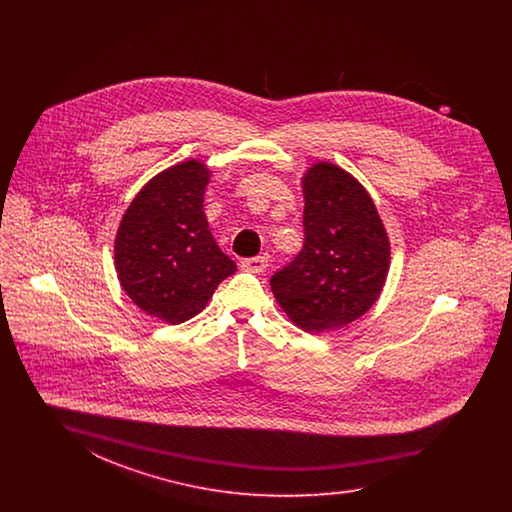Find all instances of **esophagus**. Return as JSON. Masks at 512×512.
Wrapping results in <instances>:
<instances>
[{
    "instance_id": "34e87169",
    "label": "esophagus",
    "mask_w": 512,
    "mask_h": 512,
    "mask_svg": "<svg viewBox=\"0 0 512 512\" xmlns=\"http://www.w3.org/2000/svg\"><path fill=\"white\" fill-rule=\"evenodd\" d=\"M268 267V259L267 257H249V259H242V268L244 270H249V272H255V274H259V272H265Z\"/></svg>"
}]
</instances>
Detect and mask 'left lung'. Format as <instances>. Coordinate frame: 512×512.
<instances>
[{"label": "left lung", "instance_id": "8db88e82", "mask_svg": "<svg viewBox=\"0 0 512 512\" xmlns=\"http://www.w3.org/2000/svg\"><path fill=\"white\" fill-rule=\"evenodd\" d=\"M305 244L270 288L305 332L341 328L363 317L384 288L390 240L372 197L357 178L332 163L303 176Z\"/></svg>", "mask_w": 512, "mask_h": 512}]
</instances>
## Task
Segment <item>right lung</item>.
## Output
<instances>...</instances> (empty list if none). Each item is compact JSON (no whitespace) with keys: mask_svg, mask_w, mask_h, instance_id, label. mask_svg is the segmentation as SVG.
<instances>
[{"mask_svg":"<svg viewBox=\"0 0 512 512\" xmlns=\"http://www.w3.org/2000/svg\"><path fill=\"white\" fill-rule=\"evenodd\" d=\"M209 176L195 159L159 172L132 199L117 232L122 290L147 315L169 324L195 317L236 272L203 213Z\"/></svg>","mask_w":512,"mask_h":512,"instance_id":"add662e5","label":"right lung"}]
</instances>
